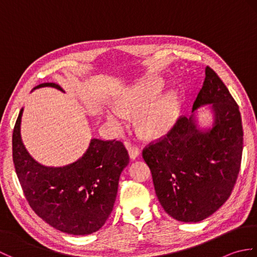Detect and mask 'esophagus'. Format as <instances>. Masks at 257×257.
<instances>
[{"label":"esophagus","instance_id":"obj_1","mask_svg":"<svg viewBox=\"0 0 257 257\" xmlns=\"http://www.w3.org/2000/svg\"><path fill=\"white\" fill-rule=\"evenodd\" d=\"M125 146H127L128 149H129L130 158H132V159H136V158H137L140 154L139 147L136 146V145H132L130 143H125Z\"/></svg>","mask_w":257,"mask_h":257}]
</instances>
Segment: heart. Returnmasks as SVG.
Returning <instances> with one entry per match:
<instances>
[{
	"label": "heart",
	"instance_id": "heart-1",
	"mask_svg": "<svg viewBox=\"0 0 257 257\" xmlns=\"http://www.w3.org/2000/svg\"><path fill=\"white\" fill-rule=\"evenodd\" d=\"M163 88V81L156 76L141 79L124 92L119 99V110L108 113V119L118 128L127 124L125 114H141L139 120L140 130L148 137H159L171 127L177 117V98L174 94H167L158 99Z\"/></svg>",
	"mask_w": 257,
	"mask_h": 257
}]
</instances>
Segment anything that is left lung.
<instances>
[{"mask_svg":"<svg viewBox=\"0 0 257 257\" xmlns=\"http://www.w3.org/2000/svg\"><path fill=\"white\" fill-rule=\"evenodd\" d=\"M212 103L214 125L196 129L193 116H180L167 135L143 150L160 204L181 222H200L231 195L241 168L243 127L238 105L214 70L205 78L192 111Z\"/></svg>","mask_w":257,"mask_h":257,"instance_id":"1","label":"left lung"}]
</instances>
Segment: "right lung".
<instances>
[{
    "label": "right lung",
    "mask_w": 257,
    "mask_h": 257,
    "mask_svg": "<svg viewBox=\"0 0 257 257\" xmlns=\"http://www.w3.org/2000/svg\"><path fill=\"white\" fill-rule=\"evenodd\" d=\"M46 86L63 90L54 83L36 88ZM22 112L23 109L13 130V162L32 210L64 233L87 235L98 231L110 215L120 173L129 163L123 144L116 139H92L78 161L63 168H47L33 159L22 143Z\"/></svg>",
    "instance_id": "right-lung-1"
}]
</instances>
